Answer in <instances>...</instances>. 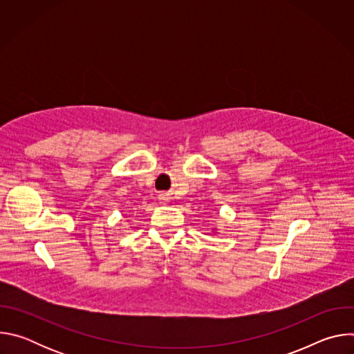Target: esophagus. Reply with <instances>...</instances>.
Listing matches in <instances>:
<instances>
[{
	"label": "esophagus",
	"mask_w": 354,
	"mask_h": 354,
	"mask_svg": "<svg viewBox=\"0 0 354 354\" xmlns=\"http://www.w3.org/2000/svg\"><path fill=\"white\" fill-rule=\"evenodd\" d=\"M161 200H162V201L167 200V198H165V194H161Z\"/></svg>",
	"instance_id": "obj_1"
}]
</instances>
